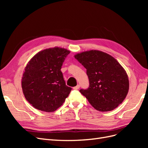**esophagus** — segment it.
Segmentation results:
<instances>
[{"label":"esophagus","instance_id":"obj_1","mask_svg":"<svg viewBox=\"0 0 148 148\" xmlns=\"http://www.w3.org/2000/svg\"><path fill=\"white\" fill-rule=\"evenodd\" d=\"M79 87H80V86H79V84H78V85H77V86H76L73 87V89H75V90H77V89H78L79 88Z\"/></svg>","mask_w":148,"mask_h":148}]
</instances>
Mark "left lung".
<instances>
[{"label":"left lung","instance_id":"left-lung-1","mask_svg":"<svg viewBox=\"0 0 148 148\" xmlns=\"http://www.w3.org/2000/svg\"><path fill=\"white\" fill-rule=\"evenodd\" d=\"M86 69L89 85L79 92L94 108L101 112L115 109L126 97L129 89L128 75L113 57L99 51L75 56Z\"/></svg>","mask_w":148,"mask_h":148}]
</instances>
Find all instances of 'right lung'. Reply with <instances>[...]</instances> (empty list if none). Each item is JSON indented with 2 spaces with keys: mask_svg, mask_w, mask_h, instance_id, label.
<instances>
[{
  "mask_svg": "<svg viewBox=\"0 0 148 148\" xmlns=\"http://www.w3.org/2000/svg\"><path fill=\"white\" fill-rule=\"evenodd\" d=\"M66 49L53 47L36 54L25 67L21 81L25 97L34 108L52 112L60 107L71 88L67 86L60 70Z\"/></svg>",
  "mask_w": 148,
  "mask_h": 148,
  "instance_id": "obj_1",
  "label": "right lung"
}]
</instances>
